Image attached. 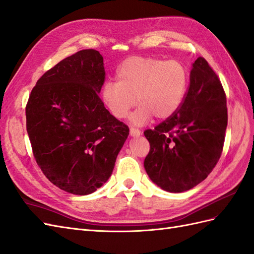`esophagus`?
<instances>
[{
	"label": "esophagus",
	"mask_w": 254,
	"mask_h": 254,
	"mask_svg": "<svg viewBox=\"0 0 254 254\" xmlns=\"http://www.w3.org/2000/svg\"><path fill=\"white\" fill-rule=\"evenodd\" d=\"M140 131L138 128H135V127H131L129 128V135L132 136V137H138V136H140Z\"/></svg>",
	"instance_id": "esophagus-1"
}]
</instances>
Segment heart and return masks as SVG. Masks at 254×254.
I'll list each match as a JSON object with an SVG mask.
<instances>
[{
    "label": "heart",
    "instance_id": "1",
    "mask_svg": "<svg viewBox=\"0 0 254 254\" xmlns=\"http://www.w3.org/2000/svg\"><path fill=\"white\" fill-rule=\"evenodd\" d=\"M117 80L104 84V104L115 118L123 119L137 100L139 107L131 121L140 126L152 116L163 120L177 112L186 95L188 73L177 61L133 57L121 64Z\"/></svg>",
    "mask_w": 254,
    "mask_h": 254
}]
</instances>
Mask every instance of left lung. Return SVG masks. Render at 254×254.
I'll use <instances>...</instances> for the list:
<instances>
[{
    "label": "left lung",
    "instance_id": "8db88e82",
    "mask_svg": "<svg viewBox=\"0 0 254 254\" xmlns=\"http://www.w3.org/2000/svg\"><path fill=\"white\" fill-rule=\"evenodd\" d=\"M227 126L226 96L204 58L190 71V86L178 110L154 129H146L150 151L144 166L161 189L180 193L207 178L222 153Z\"/></svg>",
    "mask_w": 254,
    "mask_h": 254
}]
</instances>
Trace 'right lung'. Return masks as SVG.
<instances>
[{
  "instance_id": "1",
  "label": "right lung",
  "mask_w": 254,
  "mask_h": 254,
  "mask_svg": "<svg viewBox=\"0 0 254 254\" xmlns=\"http://www.w3.org/2000/svg\"><path fill=\"white\" fill-rule=\"evenodd\" d=\"M103 57L84 49L47 70L25 107L37 165L50 183L75 195L93 193L109 179L128 127L100 99Z\"/></svg>"
}]
</instances>
